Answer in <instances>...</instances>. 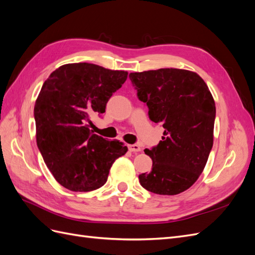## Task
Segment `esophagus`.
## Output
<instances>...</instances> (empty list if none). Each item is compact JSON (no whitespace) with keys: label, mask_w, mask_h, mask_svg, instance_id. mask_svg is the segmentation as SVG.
I'll return each instance as SVG.
<instances>
[{"label":"esophagus","mask_w":255,"mask_h":255,"mask_svg":"<svg viewBox=\"0 0 255 255\" xmlns=\"http://www.w3.org/2000/svg\"><path fill=\"white\" fill-rule=\"evenodd\" d=\"M128 148L130 152H140L141 148L138 144H128Z\"/></svg>","instance_id":"34e87169"}]
</instances>
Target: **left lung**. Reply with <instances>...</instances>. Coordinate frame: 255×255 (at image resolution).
Here are the masks:
<instances>
[{
    "instance_id": "obj_1",
    "label": "left lung",
    "mask_w": 255,
    "mask_h": 255,
    "mask_svg": "<svg viewBox=\"0 0 255 255\" xmlns=\"http://www.w3.org/2000/svg\"><path fill=\"white\" fill-rule=\"evenodd\" d=\"M149 118L161 123L164 136L152 150V171L139 175L141 186L157 195L188 189L202 173L214 142L216 106L207 85L196 72L158 69L129 73Z\"/></svg>"
}]
</instances>
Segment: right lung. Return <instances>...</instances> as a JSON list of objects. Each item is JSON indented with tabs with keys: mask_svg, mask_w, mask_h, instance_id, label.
Masks as SVG:
<instances>
[{
	"mask_svg": "<svg viewBox=\"0 0 255 255\" xmlns=\"http://www.w3.org/2000/svg\"><path fill=\"white\" fill-rule=\"evenodd\" d=\"M128 72L79 63L60 66L42 85L34 107L36 140L45 165L65 188L102 187L126 145L109 141L89 128L90 116L105 113Z\"/></svg>",
	"mask_w": 255,
	"mask_h": 255,
	"instance_id": "obj_1",
	"label": "right lung"
}]
</instances>
